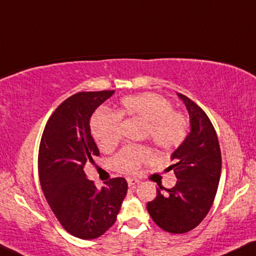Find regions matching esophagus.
Here are the masks:
<instances>
[{
  "label": "esophagus",
  "instance_id": "obj_1",
  "mask_svg": "<svg viewBox=\"0 0 256 256\" xmlns=\"http://www.w3.org/2000/svg\"><path fill=\"white\" fill-rule=\"evenodd\" d=\"M127 182H128L129 188H134V186H136V185L140 184V182H138V179H134V178H128Z\"/></svg>",
  "mask_w": 256,
  "mask_h": 256
}]
</instances>
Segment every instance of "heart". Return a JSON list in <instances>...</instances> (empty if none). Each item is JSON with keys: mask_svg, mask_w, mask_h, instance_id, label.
Segmentation results:
<instances>
[{"mask_svg": "<svg viewBox=\"0 0 256 256\" xmlns=\"http://www.w3.org/2000/svg\"><path fill=\"white\" fill-rule=\"evenodd\" d=\"M121 116L136 118L146 122L144 138L160 150H173L185 140L188 122L184 115L174 112L172 103L162 94L144 92L132 94L121 100L118 112H97L91 121V132L102 150H112L121 141ZM144 146H128L112 160L115 171L124 174L136 173L150 158Z\"/></svg>", "mask_w": 256, "mask_h": 256, "instance_id": "obj_1", "label": "heart"}]
</instances>
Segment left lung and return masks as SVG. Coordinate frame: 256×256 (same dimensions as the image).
I'll use <instances>...</instances> for the list:
<instances>
[{
	"mask_svg": "<svg viewBox=\"0 0 256 256\" xmlns=\"http://www.w3.org/2000/svg\"><path fill=\"white\" fill-rule=\"evenodd\" d=\"M178 96L191 122L190 134L172 154L173 164L168 167L178 180L172 188H156V197L148 202L147 210L162 230L185 234L210 211L218 188L222 156L216 130L204 110L185 94Z\"/></svg>",
	"mask_w": 256,
	"mask_h": 256,
	"instance_id": "obj_1",
	"label": "left lung"
}]
</instances>
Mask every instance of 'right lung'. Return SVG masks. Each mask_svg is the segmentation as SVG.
Wrapping results in <instances>:
<instances>
[{"label": "right lung", "instance_id": "right-lung-1", "mask_svg": "<svg viewBox=\"0 0 256 256\" xmlns=\"http://www.w3.org/2000/svg\"><path fill=\"white\" fill-rule=\"evenodd\" d=\"M114 92L72 94L53 112L40 141L38 171L47 203L62 228L82 240L100 238L115 223L128 190L124 178L109 179L97 190L84 173L85 164L100 156L91 116Z\"/></svg>", "mask_w": 256, "mask_h": 256}]
</instances>
